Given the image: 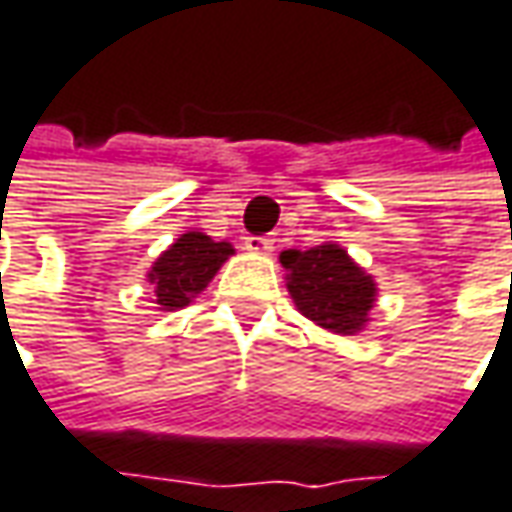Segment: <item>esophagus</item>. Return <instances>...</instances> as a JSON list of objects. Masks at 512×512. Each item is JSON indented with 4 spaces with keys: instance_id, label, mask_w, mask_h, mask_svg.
I'll list each match as a JSON object with an SVG mask.
<instances>
[{
    "instance_id": "obj_1",
    "label": "esophagus",
    "mask_w": 512,
    "mask_h": 512,
    "mask_svg": "<svg viewBox=\"0 0 512 512\" xmlns=\"http://www.w3.org/2000/svg\"><path fill=\"white\" fill-rule=\"evenodd\" d=\"M246 249H249L252 255H272L275 240H272V237H246Z\"/></svg>"
}]
</instances>
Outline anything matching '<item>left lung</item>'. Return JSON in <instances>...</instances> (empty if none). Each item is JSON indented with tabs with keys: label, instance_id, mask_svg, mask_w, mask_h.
I'll list each match as a JSON object with an SVG mask.
<instances>
[{
	"label": "left lung",
	"instance_id": "8db88e82",
	"mask_svg": "<svg viewBox=\"0 0 512 512\" xmlns=\"http://www.w3.org/2000/svg\"><path fill=\"white\" fill-rule=\"evenodd\" d=\"M286 289L298 312L335 335H358L372 318L378 283L338 243H321L306 252H280Z\"/></svg>",
	"mask_w": 512,
	"mask_h": 512
}]
</instances>
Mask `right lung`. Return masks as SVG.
I'll use <instances>...</instances> for the list:
<instances>
[{
  "instance_id": "add662e5",
  "label": "right lung",
  "mask_w": 512,
  "mask_h": 512,
  "mask_svg": "<svg viewBox=\"0 0 512 512\" xmlns=\"http://www.w3.org/2000/svg\"><path fill=\"white\" fill-rule=\"evenodd\" d=\"M234 255L232 243L212 240L206 232L180 234L163 255L157 257L148 269L151 283V303L160 312H174L189 306L212 278L220 272V266Z\"/></svg>"
}]
</instances>
